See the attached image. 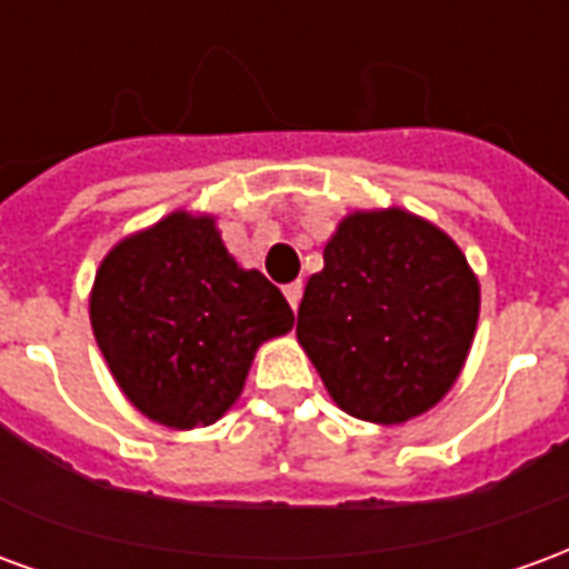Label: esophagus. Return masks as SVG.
I'll list each match as a JSON object with an SVG mask.
<instances>
[{
	"label": "esophagus",
	"instance_id": "34e87169",
	"mask_svg": "<svg viewBox=\"0 0 569 569\" xmlns=\"http://www.w3.org/2000/svg\"><path fill=\"white\" fill-rule=\"evenodd\" d=\"M301 292H305V286H301V283H289V286H286V289H283L286 301L292 305V310H298V301H301Z\"/></svg>",
	"mask_w": 569,
	"mask_h": 569
}]
</instances>
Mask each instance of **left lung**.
<instances>
[{"mask_svg": "<svg viewBox=\"0 0 569 569\" xmlns=\"http://www.w3.org/2000/svg\"><path fill=\"white\" fill-rule=\"evenodd\" d=\"M305 286L296 335L347 415L406 423L463 369L478 280L436 224L406 210L353 212Z\"/></svg>", "mask_w": 569, "mask_h": 569, "instance_id": "1", "label": "left lung"}]
</instances>
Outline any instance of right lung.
<instances>
[{
    "instance_id": "right-lung-1",
    "label": "right lung",
    "mask_w": 569,
    "mask_h": 569,
    "mask_svg": "<svg viewBox=\"0 0 569 569\" xmlns=\"http://www.w3.org/2000/svg\"><path fill=\"white\" fill-rule=\"evenodd\" d=\"M292 322L283 292L228 256L210 216L188 212L121 240L91 292L93 338L118 387L173 429L222 418L261 341Z\"/></svg>"
}]
</instances>
